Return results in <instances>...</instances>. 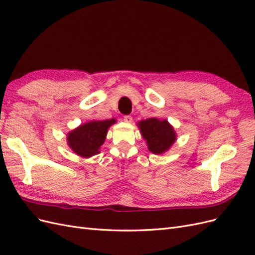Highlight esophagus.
I'll return each mask as SVG.
<instances>
[{
	"label": "esophagus",
	"mask_w": 255,
	"mask_h": 255,
	"mask_svg": "<svg viewBox=\"0 0 255 255\" xmlns=\"http://www.w3.org/2000/svg\"><path fill=\"white\" fill-rule=\"evenodd\" d=\"M123 120H125V122L129 123V122H132L133 118H132V116H130V115H126V116H123Z\"/></svg>",
	"instance_id": "obj_1"
}]
</instances>
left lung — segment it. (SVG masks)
I'll use <instances>...</instances> for the list:
<instances>
[{
	"label": "left lung",
	"instance_id": "left-lung-1",
	"mask_svg": "<svg viewBox=\"0 0 255 255\" xmlns=\"http://www.w3.org/2000/svg\"><path fill=\"white\" fill-rule=\"evenodd\" d=\"M142 137L148 143V149L154 154L167 151L175 141V133L167 120L149 118L139 122Z\"/></svg>",
	"mask_w": 255,
	"mask_h": 255
}]
</instances>
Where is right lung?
Listing matches in <instances>:
<instances>
[{
    "mask_svg": "<svg viewBox=\"0 0 255 255\" xmlns=\"http://www.w3.org/2000/svg\"><path fill=\"white\" fill-rule=\"evenodd\" d=\"M115 119L90 121L76 128L68 134V144L82 157H90L99 153V149L106 138L109 128Z\"/></svg>",
    "mask_w": 255,
    "mask_h": 255,
    "instance_id": "right-lung-1",
    "label": "right lung"
}]
</instances>
